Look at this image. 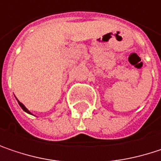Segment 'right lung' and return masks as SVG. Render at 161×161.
Masks as SVG:
<instances>
[{
    "label": "right lung",
    "mask_w": 161,
    "mask_h": 161,
    "mask_svg": "<svg viewBox=\"0 0 161 161\" xmlns=\"http://www.w3.org/2000/svg\"><path fill=\"white\" fill-rule=\"evenodd\" d=\"M16 101H17V103H18V104H19V106H20V107H21V108L23 109V111H25V112L28 113V114H32L30 112V111H29V110H28V109H27V108L25 107V105H24V104H23L22 103H20V102H19V101H18L17 99H16Z\"/></svg>",
    "instance_id": "right-lung-1"
}]
</instances>
